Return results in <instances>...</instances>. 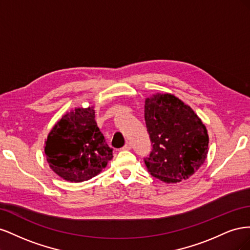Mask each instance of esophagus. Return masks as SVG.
I'll return each mask as SVG.
<instances>
[{
  "instance_id": "obj_1",
  "label": "esophagus",
  "mask_w": 250,
  "mask_h": 250,
  "mask_svg": "<svg viewBox=\"0 0 250 250\" xmlns=\"http://www.w3.org/2000/svg\"><path fill=\"white\" fill-rule=\"evenodd\" d=\"M131 149V144L130 143H126L124 147L122 148V150H130Z\"/></svg>"
}]
</instances>
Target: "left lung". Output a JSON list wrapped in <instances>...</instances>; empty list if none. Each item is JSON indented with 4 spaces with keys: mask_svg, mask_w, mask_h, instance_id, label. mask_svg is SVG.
Instances as JSON below:
<instances>
[{
    "mask_svg": "<svg viewBox=\"0 0 250 250\" xmlns=\"http://www.w3.org/2000/svg\"><path fill=\"white\" fill-rule=\"evenodd\" d=\"M145 121L152 150L144 158L148 172L168 184L186 180L208 152L207 127L194 110L171 94L145 101Z\"/></svg>",
    "mask_w": 250,
    "mask_h": 250,
    "instance_id": "obj_1",
    "label": "left lung"
}]
</instances>
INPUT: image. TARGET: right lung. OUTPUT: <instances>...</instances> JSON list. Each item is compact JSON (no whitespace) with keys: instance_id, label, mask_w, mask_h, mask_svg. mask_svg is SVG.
I'll list each match as a JSON object with an SVG mask.
<instances>
[{"instance_id":"1","label":"right lung","mask_w":250,"mask_h":250,"mask_svg":"<svg viewBox=\"0 0 250 250\" xmlns=\"http://www.w3.org/2000/svg\"><path fill=\"white\" fill-rule=\"evenodd\" d=\"M50 168L71 183L95 177L112 158L95 121L94 106L67 112L52 128L44 147Z\"/></svg>"}]
</instances>
